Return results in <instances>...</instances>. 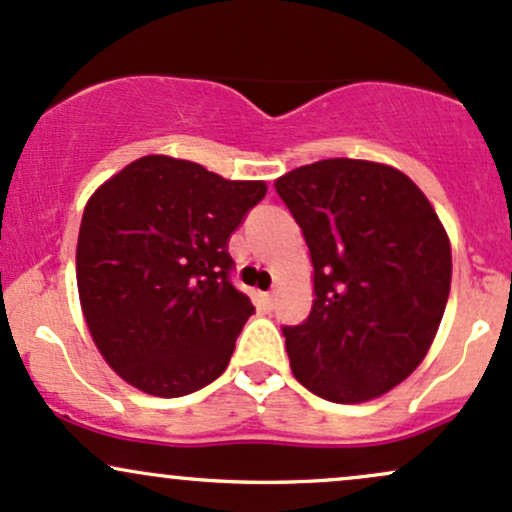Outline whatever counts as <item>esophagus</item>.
<instances>
[{"instance_id": "1", "label": "esophagus", "mask_w": 512, "mask_h": 512, "mask_svg": "<svg viewBox=\"0 0 512 512\" xmlns=\"http://www.w3.org/2000/svg\"><path fill=\"white\" fill-rule=\"evenodd\" d=\"M274 303H277V291H269V294H265V306H267V311H272Z\"/></svg>"}]
</instances>
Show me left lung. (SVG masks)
<instances>
[{"mask_svg":"<svg viewBox=\"0 0 512 512\" xmlns=\"http://www.w3.org/2000/svg\"><path fill=\"white\" fill-rule=\"evenodd\" d=\"M311 250L313 308L284 328L291 372L316 396L364 403L428 355L452 247L428 196L396 167L333 157L274 182Z\"/></svg>","mask_w":512,"mask_h":512,"instance_id":"1","label":"left lung"}]
</instances>
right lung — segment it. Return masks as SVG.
Instances as JSON below:
<instances>
[{"label": "right lung", "mask_w": 512, "mask_h": 512, "mask_svg": "<svg viewBox=\"0 0 512 512\" xmlns=\"http://www.w3.org/2000/svg\"><path fill=\"white\" fill-rule=\"evenodd\" d=\"M265 194L260 179L145 155L89 196L77 291L94 345L126 384L177 398L226 372L255 313L228 279V238Z\"/></svg>", "instance_id": "obj_1"}]
</instances>
